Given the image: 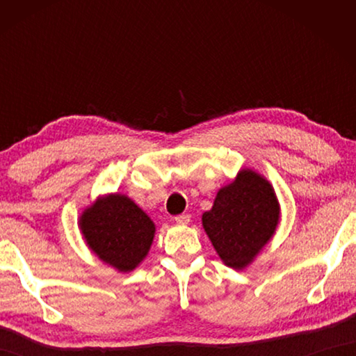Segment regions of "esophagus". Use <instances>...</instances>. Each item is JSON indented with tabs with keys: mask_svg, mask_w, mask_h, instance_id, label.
Instances as JSON below:
<instances>
[{
	"mask_svg": "<svg viewBox=\"0 0 356 356\" xmlns=\"http://www.w3.org/2000/svg\"><path fill=\"white\" fill-rule=\"evenodd\" d=\"M174 220H176L177 225H188V222H190V215H188V213L177 215L176 218H174Z\"/></svg>",
	"mask_w": 356,
	"mask_h": 356,
	"instance_id": "esophagus-1",
	"label": "esophagus"
}]
</instances>
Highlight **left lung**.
Returning <instances> with one entry per match:
<instances>
[{"mask_svg":"<svg viewBox=\"0 0 356 356\" xmlns=\"http://www.w3.org/2000/svg\"><path fill=\"white\" fill-rule=\"evenodd\" d=\"M281 220V206L273 185L250 168L221 186L213 206L202 213V227L222 264L245 270L254 262Z\"/></svg>","mask_w":356,"mask_h":356,"instance_id":"1","label":"left lung"}]
</instances>
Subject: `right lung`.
Returning <instances> with one entry per match:
<instances>
[{
  "mask_svg": "<svg viewBox=\"0 0 356 356\" xmlns=\"http://www.w3.org/2000/svg\"><path fill=\"white\" fill-rule=\"evenodd\" d=\"M78 227L92 254L119 273H129L149 254L155 222L122 193L99 196L83 210Z\"/></svg>",
  "mask_w": 356,
  "mask_h": 356,
  "instance_id": "add662e5",
  "label": "right lung"
}]
</instances>
